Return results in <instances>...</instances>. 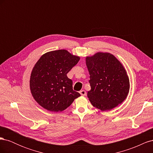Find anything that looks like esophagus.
I'll list each match as a JSON object with an SVG mask.
<instances>
[{"label": "esophagus", "mask_w": 153, "mask_h": 153, "mask_svg": "<svg viewBox=\"0 0 153 153\" xmlns=\"http://www.w3.org/2000/svg\"><path fill=\"white\" fill-rule=\"evenodd\" d=\"M80 93L82 96H86L87 93H86V91L84 90H82L80 91Z\"/></svg>", "instance_id": "34e87169"}]
</instances>
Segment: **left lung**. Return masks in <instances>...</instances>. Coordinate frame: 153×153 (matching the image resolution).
I'll return each instance as SVG.
<instances>
[{"label":"left lung","instance_id":"left-lung-1","mask_svg":"<svg viewBox=\"0 0 153 153\" xmlns=\"http://www.w3.org/2000/svg\"><path fill=\"white\" fill-rule=\"evenodd\" d=\"M85 61L91 88L87 97L92 106L105 111L122 103L129 93V80L121 62L107 52L86 57Z\"/></svg>","mask_w":153,"mask_h":153}]
</instances>
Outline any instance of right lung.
I'll return each mask as SVG.
<instances>
[{"mask_svg":"<svg viewBox=\"0 0 153 153\" xmlns=\"http://www.w3.org/2000/svg\"><path fill=\"white\" fill-rule=\"evenodd\" d=\"M79 60L80 57L66 50L43 54L32 69L30 78V92L36 102L50 112H58L80 96L73 90V82L67 76Z\"/></svg>","mask_w":153,"mask_h":153,"instance_id":"1","label":"right lung"}]
</instances>
